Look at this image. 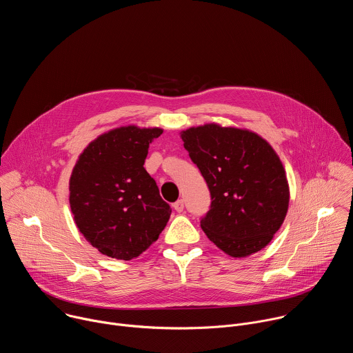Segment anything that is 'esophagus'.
<instances>
[{
  "label": "esophagus",
  "mask_w": 353,
  "mask_h": 353,
  "mask_svg": "<svg viewBox=\"0 0 353 353\" xmlns=\"http://www.w3.org/2000/svg\"><path fill=\"white\" fill-rule=\"evenodd\" d=\"M173 208H174L177 212H183V211H184V201H183V199L176 201V203L173 204Z\"/></svg>",
  "instance_id": "obj_1"
}]
</instances>
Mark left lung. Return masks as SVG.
<instances>
[{
	"label": "left lung",
	"instance_id": "1",
	"mask_svg": "<svg viewBox=\"0 0 353 353\" xmlns=\"http://www.w3.org/2000/svg\"><path fill=\"white\" fill-rule=\"evenodd\" d=\"M190 159L211 192L201 228L232 257L264 248L288 212L289 185L271 145L254 132L207 124L183 131Z\"/></svg>",
	"mask_w": 353,
	"mask_h": 353
}]
</instances>
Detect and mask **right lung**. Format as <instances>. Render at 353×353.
<instances>
[{
  "label": "right lung",
  "mask_w": 353,
  "mask_h": 353,
  "mask_svg": "<svg viewBox=\"0 0 353 353\" xmlns=\"http://www.w3.org/2000/svg\"><path fill=\"white\" fill-rule=\"evenodd\" d=\"M161 128L121 127L81 154L70 180V205L83 237L100 253L132 260L154 244L172 208L143 163Z\"/></svg>",
  "instance_id": "right-lung-1"
}]
</instances>
